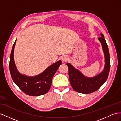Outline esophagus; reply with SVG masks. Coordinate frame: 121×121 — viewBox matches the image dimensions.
<instances>
[{
  "label": "esophagus",
  "instance_id": "34e87169",
  "mask_svg": "<svg viewBox=\"0 0 121 121\" xmlns=\"http://www.w3.org/2000/svg\"><path fill=\"white\" fill-rule=\"evenodd\" d=\"M68 60H69V58H68L67 56H63L62 57V61L64 62H66Z\"/></svg>",
  "mask_w": 121,
  "mask_h": 121
}]
</instances>
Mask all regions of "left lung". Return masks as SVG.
I'll return each instance as SVG.
<instances>
[{
  "label": "left lung",
  "mask_w": 121,
  "mask_h": 121,
  "mask_svg": "<svg viewBox=\"0 0 121 121\" xmlns=\"http://www.w3.org/2000/svg\"><path fill=\"white\" fill-rule=\"evenodd\" d=\"M101 36L98 40L101 43L105 56V66L101 73L95 77H87L70 63L66 64L69 68L70 83L73 90L77 92L85 94L94 92L100 88L107 79L110 67V55L103 34H101Z\"/></svg>",
  "instance_id": "left-lung-1"
}]
</instances>
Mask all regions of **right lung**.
<instances>
[{"mask_svg":"<svg viewBox=\"0 0 121 121\" xmlns=\"http://www.w3.org/2000/svg\"><path fill=\"white\" fill-rule=\"evenodd\" d=\"M16 41L12 46L10 59V71L13 81L21 91L30 96H39L47 93L51 88L52 79L62 61L59 60L48 66L45 70L35 76H27L17 70L14 58Z\"/></svg>","mask_w":121,"mask_h":121,"instance_id":"right-lung-1","label":"right lung"}]
</instances>
